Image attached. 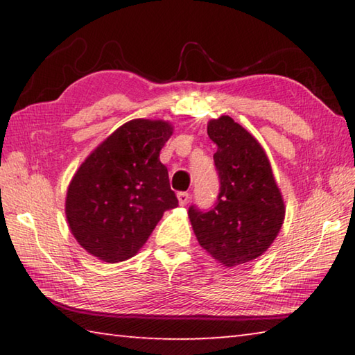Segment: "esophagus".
Returning <instances> with one entry per match:
<instances>
[{
  "label": "esophagus",
  "instance_id": "34e87169",
  "mask_svg": "<svg viewBox=\"0 0 355 355\" xmlns=\"http://www.w3.org/2000/svg\"><path fill=\"white\" fill-rule=\"evenodd\" d=\"M177 197H178L180 205H186V203H188V200H189V194H188V192H184V191L178 192Z\"/></svg>",
  "mask_w": 355,
  "mask_h": 355
}]
</instances>
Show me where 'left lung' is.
Returning <instances> with one entry per match:
<instances>
[{
  "label": "left lung",
  "mask_w": 355,
  "mask_h": 355,
  "mask_svg": "<svg viewBox=\"0 0 355 355\" xmlns=\"http://www.w3.org/2000/svg\"><path fill=\"white\" fill-rule=\"evenodd\" d=\"M219 177L218 200L209 209L191 205L197 241L224 266L248 263L266 252L284 224L285 205L260 144L228 116L208 123Z\"/></svg>",
  "instance_id": "8db88e82"
}]
</instances>
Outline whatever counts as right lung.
Masks as SVG:
<instances>
[{
  "label": "right lung",
  "instance_id": "obj_1",
  "mask_svg": "<svg viewBox=\"0 0 355 355\" xmlns=\"http://www.w3.org/2000/svg\"><path fill=\"white\" fill-rule=\"evenodd\" d=\"M172 135L163 120L135 119L117 128L81 164L69 186L65 214L89 254L106 263L137 254L178 199L159 152Z\"/></svg>",
  "mask_w": 355,
  "mask_h": 355
}]
</instances>
